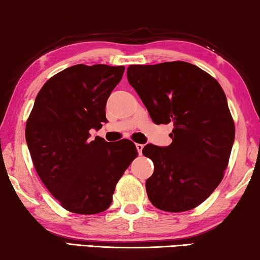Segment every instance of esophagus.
<instances>
[{
    "label": "esophagus",
    "mask_w": 260,
    "mask_h": 260,
    "mask_svg": "<svg viewBox=\"0 0 260 260\" xmlns=\"http://www.w3.org/2000/svg\"><path fill=\"white\" fill-rule=\"evenodd\" d=\"M135 146H137V149H138L139 155H141L142 154V149H143V147H145V146L141 145V143H137V145H135Z\"/></svg>",
    "instance_id": "1"
}]
</instances>
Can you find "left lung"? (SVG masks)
<instances>
[{
    "instance_id": "8db88e82",
    "label": "left lung",
    "mask_w": 260,
    "mask_h": 260,
    "mask_svg": "<svg viewBox=\"0 0 260 260\" xmlns=\"http://www.w3.org/2000/svg\"><path fill=\"white\" fill-rule=\"evenodd\" d=\"M127 80L156 125H174L170 146L149 143L142 150L154 163L146 182L150 203L171 213L197 207L219 186L234 145L225 93L215 78L184 61L132 64Z\"/></svg>"
}]
</instances>
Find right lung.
<instances>
[{
  "mask_svg": "<svg viewBox=\"0 0 260 260\" xmlns=\"http://www.w3.org/2000/svg\"><path fill=\"white\" fill-rule=\"evenodd\" d=\"M123 72V66H72L49 78L36 97L25 128L27 148L41 182L69 212L106 211L118 180L138 156L128 140L91 141L89 134L108 121L106 102Z\"/></svg>",
  "mask_w": 260,
  "mask_h": 260,
  "instance_id": "right-lung-1",
  "label": "right lung"
}]
</instances>
